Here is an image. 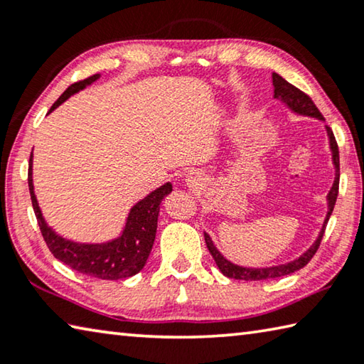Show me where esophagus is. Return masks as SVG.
<instances>
[{
  "label": "esophagus",
  "instance_id": "obj_1",
  "mask_svg": "<svg viewBox=\"0 0 364 364\" xmlns=\"http://www.w3.org/2000/svg\"><path fill=\"white\" fill-rule=\"evenodd\" d=\"M186 181H188L189 186H197V183L200 181V173H199V171H196V170L189 171L188 176H186Z\"/></svg>",
  "mask_w": 364,
  "mask_h": 364
}]
</instances>
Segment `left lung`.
I'll return each mask as SVG.
<instances>
[{
    "label": "left lung",
    "mask_w": 364,
    "mask_h": 364,
    "mask_svg": "<svg viewBox=\"0 0 364 364\" xmlns=\"http://www.w3.org/2000/svg\"><path fill=\"white\" fill-rule=\"evenodd\" d=\"M273 86H274V97H278V100L284 101L289 107H291L294 112L301 114V115H310V117H316V119H324L323 114L319 112V109L316 107V104L311 101V97L308 96L304 91L299 90L297 86H294L287 82V80L282 78L278 73H273ZM328 128V134H329V143H331V149H332V159H334V165L337 168V173H336V181L332 184V189L329 191V196H328V200H329V212H328V217H326L324 221V226H323V231L319 234L318 241L313 244L311 249H308L304 255L299 257L297 260H294L287 264H279V267H273V268H258V269H252V268H242V267H237V264H232L231 262H228L226 258L220 254V252L215 249V245L212 242V239L208 237V234L204 232V237H205V244H207V249L210 252L215 263H217V267L220 268L221 273L228 278H232V279H241V281H267V279H276V278H282V276H287L294 273V271H297L300 268H304L305 264H308V262L311 260L313 255L316 254L318 249H319V244L323 241V236H324V231H326V226H328V221L332 210H334V205H336V200H337V194H338V176H341V168H338V146H337V141L334 133L329 127Z\"/></svg>",
    "instance_id": "left-lung-1"
}]
</instances>
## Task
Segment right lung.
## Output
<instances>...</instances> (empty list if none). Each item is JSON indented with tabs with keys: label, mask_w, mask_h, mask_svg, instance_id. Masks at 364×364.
Returning <instances> with one entry per match:
<instances>
[{
	"label": "right lung",
	"mask_w": 364,
	"mask_h": 364,
	"mask_svg": "<svg viewBox=\"0 0 364 364\" xmlns=\"http://www.w3.org/2000/svg\"><path fill=\"white\" fill-rule=\"evenodd\" d=\"M97 77L100 75H91L70 85L60 95L59 100L53 104L49 112L56 109L59 104H63L67 97H70L80 90H83L86 85L93 83ZM28 189L41 236L45 239L48 249L51 250V254L58 260L65 263L69 268L78 271V273L93 276V278L97 279L114 281L130 278V276L136 274L138 271L143 269L147 257H149L152 250L154 239H156L160 202L171 191V184H164V186H160L147 196L146 199L138 202L132 208L130 215H128L125 231H123L122 236L107 244H77L72 241H65V239L58 236L45 223L33 193L32 156H30L28 162Z\"/></svg>",
	"instance_id": "1"
}]
</instances>
